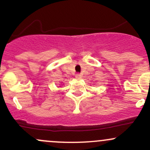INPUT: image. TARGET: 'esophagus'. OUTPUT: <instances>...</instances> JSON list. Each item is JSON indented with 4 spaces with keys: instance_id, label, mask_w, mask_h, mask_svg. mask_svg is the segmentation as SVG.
<instances>
[{
    "instance_id": "34e87169",
    "label": "esophagus",
    "mask_w": 150,
    "mask_h": 150,
    "mask_svg": "<svg viewBox=\"0 0 150 150\" xmlns=\"http://www.w3.org/2000/svg\"><path fill=\"white\" fill-rule=\"evenodd\" d=\"M82 75L81 73H77L75 75V77H76L77 79H81L82 78Z\"/></svg>"
}]
</instances>
